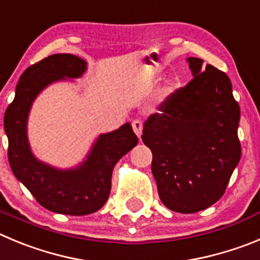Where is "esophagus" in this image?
Segmentation results:
<instances>
[{
	"label": "esophagus",
	"instance_id": "1",
	"mask_svg": "<svg viewBox=\"0 0 260 260\" xmlns=\"http://www.w3.org/2000/svg\"><path fill=\"white\" fill-rule=\"evenodd\" d=\"M133 130L137 134L138 138H140L142 135V130H143V122L140 120H134L133 121Z\"/></svg>",
	"mask_w": 260,
	"mask_h": 260
}]
</instances>
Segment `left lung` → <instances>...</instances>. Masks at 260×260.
Returning <instances> with one entry per match:
<instances>
[{
    "label": "left lung",
    "instance_id": "left-lung-1",
    "mask_svg": "<svg viewBox=\"0 0 260 260\" xmlns=\"http://www.w3.org/2000/svg\"><path fill=\"white\" fill-rule=\"evenodd\" d=\"M193 80L149 116L142 140L152 151V174L166 208L197 213L224 193L241 158L240 106L228 76L199 58L187 59Z\"/></svg>",
    "mask_w": 260,
    "mask_h": 260
}]
</instances>
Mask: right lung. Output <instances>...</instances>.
Instances as JSON below:
<instances>
[{
    "label": "right lung",
    "instance_id": "obj_1",
    "mask_svg": "<svg viewBox=\"0 0 260 260\" xmlns=\"http://www.w3.org/2000/svg\"><path fill=\"white\" fill-rule=\"evenodd\" d=\"M87 63L72 54H54L28 67L18 81L15 98L5 112L9 139V162L14 175L47 210L66 215H87L98 211L111 193L112 171L118 159L138 144L130 122L101 134L86 159L71 169L42 162L32 153L27 123L32 104L49 85L80 78Z\"/></svg>",
    "mask_w": 260,
    "mask_h": 260
}]
</instances>
